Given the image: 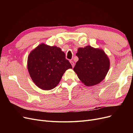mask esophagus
Here are the masks:
<instances>
[{
    "label": "esophagus",
    "instance_id": "esophagus-1",
    "mask_svg": "<svg viewBox=\"0 0 133 133\" xmlns=\"http://www.w3.org/2000/svg\"><path fill=\"white\" fill-rule=\"evenodd\" d=\"M70 63H71V64L72 67L74 68V65H75L74 63V62H73V61H71V60H70Z\"/></svg>",
    "mask_w": 133,
    "mask_h": 133
}]
</instances>
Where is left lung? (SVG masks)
<instances>
[{"instance_id":"left-lung-1","label":"left lung","mask_w":133,"mask_h":133,"mask_svg":"<svg viewBox=\"0 0 133 133\" xmlns=\"http://www.w3.org/2000/svg\"><path fill=\"white\" fill-rule=\"evenodd\" d=\"M76 55L79 60L73 70L84 85L93 86L105 78L109 69L110 61L102 49L88 45L78 48Z\"/></svg>"}]
</instances>
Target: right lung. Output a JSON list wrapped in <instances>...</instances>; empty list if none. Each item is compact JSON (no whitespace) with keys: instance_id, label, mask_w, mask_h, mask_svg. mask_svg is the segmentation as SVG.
<instances>
[{"instance_id":"add662e5","label":"right lung","mask_w":133,"mask_h":133,"mask_svg":"<svg viewBox=\"0 0 133 133\" xmlns=\"http://www.w3.org/2000/svg\"><path fill=\"white\" fill-rule=\"evenodd\" d=\"M28 70L33 82L43 90H51L59 83L63 75L72 68L60 48L41 44L28 58Z\"/></svg>"}]
</instances>
